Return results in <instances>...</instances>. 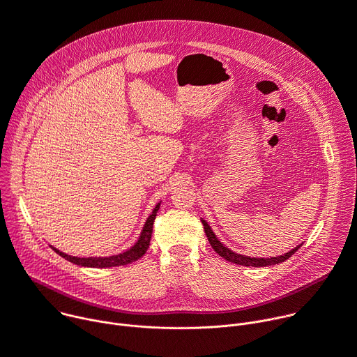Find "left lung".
Instances as JSON below:
<instances>
[{
    "label": "left lung",
    "instance_id": "8db88e82",
    "mask_svg": "<svg viewBox=\"0 0 357 357\" xmlns=\"http://www.w3.org/2000/svg\"><path fill=\"white\" fill-rule=\"evenodd\" d=\"M202 225H204V230H205V234H206V237H208V241H209V244L212 245V248L222 257V258H225L226 261H229V262H233V264H237V265H244V266H268V265H275V264H280V262H283V261H286V259H289L300 247H301V244L300 245H297V247H294L293 250H290L289 252H286V254H282V255H279V257H271V258H255V257H248V255H241V254H237V252H234V251H231L230 248H227V247H225L219 240H218V237L215 236V233L212 231V229H211V226L202 219Z\"/></svg>",
    "mask_w": 357,
    "mask_h": 357
}]
</instances>
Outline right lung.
<instances>
[{"mask_svg":"<svg viewBox=\"0 0 357 357\" xmlns=\"http://www.w3.org/2000/svg\"><path fill=\"white\" fill-rule=\"evenodd\" d=\"M159 206H160V202L153 208L152 213L149 215V218L146 219L144 227H142V231H141V236L138 238V241L131 247L128 248L127 251L121 252V254H116V255H112V257H88V258H81V257H73V255H68L57 248H54L53 245H50L59 255H61L63 258H66L67 261L73 262V264H77V265H81V266H91V268H110V266H121V265H127V264H131L137 259H139L148 250L149 247V243H151V237H152V230H153V222H155V218H156V213L159 211Z\"/></svg>","mask_w":357,"mask_h":357,"instance_id":"1","label":"right lung"}]
</instances>
